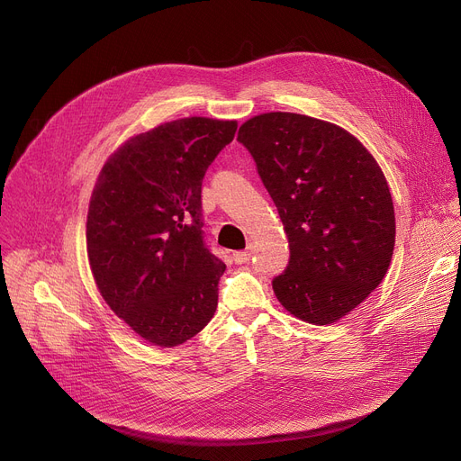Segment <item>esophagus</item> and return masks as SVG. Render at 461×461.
Returning <instances> with one entry per match:
<instances>
[{
    "label": "esophagus",
    "mask_w": 461,
    "mask_h": 461,
    "mask_svg": "<svg viewBox=\"0 0 461 461\" xmlns=\"http://www.w3.org/2000/svg\"><path fill=\"white\" fill-rule=\"evenodd\" d=\"M250 258H252V247H250L249 250H240V252H233V261H235L237 265H240V263H247V261H250Z\"/></svg>",
    "instance_id": "1"
}]
</instances>
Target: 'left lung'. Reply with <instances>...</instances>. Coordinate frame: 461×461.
Here are the masks:
<instances>
[{
  "label": "left lung",
  "instance_id": "left-lung-1",
  "mask_svg": "<svg viewBox=\"0 0 461 461\" xmlns=\"http://www.w3.org/2000/svg\"><path fill=\"white\" fill-rule=\"evenodd\" d=\"M237 140L252 153L289 239L276 296L300 321H339L380 285L393 258L394 209L382 168L343 128L296 113L254 116Z\"/></svg>",
  "mask_w": 461,
  "mask_h": 461
}]
</instances>
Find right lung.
<instances>
[{
  "mask_svg": "<svg viewBox=\"0 0 461 461\" xmlns=\"http://www.w3.org/2000/svg\"><path fill=\"white\" fill-rule=\"evenodd\" d=\"M235 120L167 122L122 144L90 196L86 252L109 308L144 341L177 347L212 319L226 265L203 239L202 181Z\"/></svg>",
  "mask_w": 461,
  "mask_h": 461,
  "instance_id": "1",
  "label": "right lung"
}]
</instances>
